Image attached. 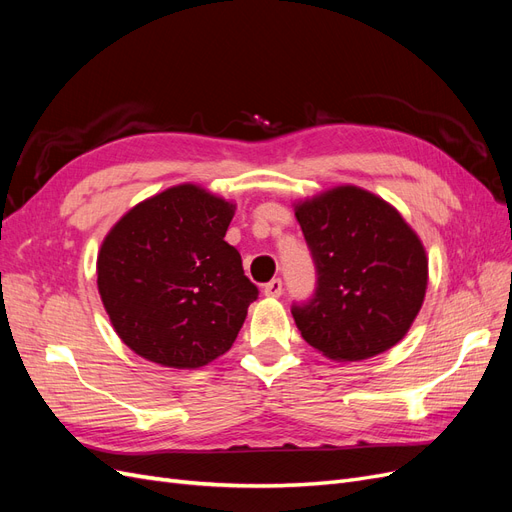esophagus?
<instances>
[{
    "mask_svg": "<svg viewBox=\"0 0 512 512\" xmlns=\"http://www.w3.org/2000/svg\"><path fill=\"white\" fill-rule=\"evenodd\" d=\"M282 290H284V284H282L280 277H273L271 282H267L265 286H262V292H265L267 297H280Z\"/></svg>",
    "mask_w": 512,
    "mask_h": 512,
    "instance_id": "esophagus-1",
    "label": "esophagus"
}]
</instances>
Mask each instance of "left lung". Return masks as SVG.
I'll use <instances>...</instances> for the list:
<instances>
[{"label": "left lung", "instance_id": "8db88e82", "mask_svg": "<svg viewBox=\"0 0 512 512\" xmlns=\"http://www.w3.org/2000/svg\"><path fill=\"white\" fill-rule=\"evenodd\" d=\"M316 267L312 299L292 303L309 346L335 361H361L395 346L425 299L421 239L382 198L342 185L297 205Z\"/></svg>", "mask_w": 512, "mask_h": 512}]
</instances>
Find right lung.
<instances>
[{
  "instance_id": "1",
  "label": "right lung",
  "mask_w": 512,
  "mask_h": 512,
  "mask_svg": "<svg viewBox=\"0 0 512 512\" xmlns=\"http://www.w3.org/2000/svg\"><path fill=\"white\" fill-rule=\"evenodd\" d=\"M235 205L192 183L143 200L108 232L98 290L121 342L143 359L196 369L235 342L258 288L224 241Z\"/></svg>"
}]
</instances>
